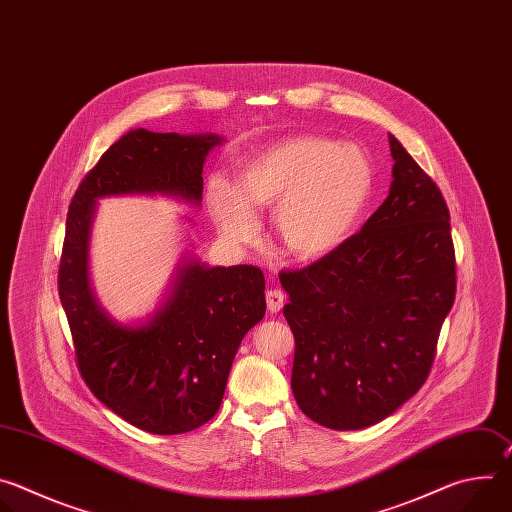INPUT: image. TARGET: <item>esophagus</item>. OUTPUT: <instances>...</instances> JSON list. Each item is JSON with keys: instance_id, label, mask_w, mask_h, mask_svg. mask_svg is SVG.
Here are the masks:
<instances>
[{"instance_id": "obj_1", "label": "esophagus", "mask_w": 512, "mask_h": 512, "mask_svg": "<svg viewBox=\"0 0 512 512\" xmlns=\"http://www.w3.org/2000/svg\"><path fill=\"white\" fill-rule=\"evenodd\" d=\"M265 300H267V310H269L271 314H277V312L283 308V304H285V296H283V291H281V289H277V287H273V289H267Z\"/></svg>"}]
</instances>
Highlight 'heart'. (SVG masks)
Wrapping results in <instances>:
<instances>
[{
	"label": "heart",
	"instance_id": "obj_1",
	"mask_svg": "<svg viewBox=\"0 0 512 512\" xmlns=\"http://www.w3.org/2000/svg\"><path fill=\"white\" fill-rule=\"evenodd\" d=\"M373 166L358 145L326 137H294L247 158L235 186L212 180L208 204L229 241L259 233L253 208H275V235L304 261L336 251L354 231L373 194Z\"/></svg>",
	"mask_w": 512,
	"mask_h": 512
}]
</instances>
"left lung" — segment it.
<instances>
[{
  "instance_id": "8db88e82",
  "label": "left lung",
  "mask_w": 512,
  "mask_h": 512,
  "mask_svg": "<svg viewBox=\"0 0 512 512\" xmlns=\"http://www.w3.org/2000/svg\"><path fill=\"white\" fill-rule=\"evenodd\" d=\"M389 143L391 190L369 221L330 255L279 273L296 338L291 391L336 431L375 425L419 391L456 298L448 204L399 139Z\"/></svg>"
}]
</instances>
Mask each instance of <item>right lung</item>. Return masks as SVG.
<instances>
[{"label":"right lung","instance_id":"1","mask_svg":"<svg viewBox=\"0 0 512 512\" xmlns=\"http://www.w3.org/2000/svg\"><path fill=\"white\" fill-rule=\"evenodd\" d=\"M223 137L133 129L101 156L72 196L58 296L77 367L93 395L127 423L158 435L186 433L221 407L243 336L265 316L259 267L186 261L170 296L139 326L111 320L89 283V237L97 200L170 194L198 204L202 166Z\"/></svg>","mask_w":512,"mask_h":512}]
</instances>
